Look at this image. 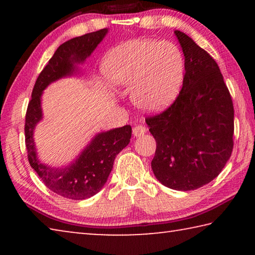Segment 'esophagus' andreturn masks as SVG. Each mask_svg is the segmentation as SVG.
Returning a JSON list of instances; mask_svg holds the SVG:
<instances>
[{
	"label": "esophagus",
	"instance_id": "esophagus-1",
	"mask_svg": "<svg viewBox=\"0 0 255 255\" xmlns=\"http://www.w3.org/2000/svg\"><path fill=\"white\" fill-rule=\"evenodd\" d=\"M146 131H147V129H146V127L143 126V125H138V126H135L132 128V133L135 137H140L141 135H144Z\"/></svg>",
	"mask_w": 255,
	"mask_h": 255
}]
</instances>
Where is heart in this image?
I'll return each mask as SVG.
<instances>
[{
  "label": "heart",
  "mask_w": 255,
  "mask_h": 255,
  "mask_svg": "<svg viewBox=\"0 0 255 255\" xmlns=\"http://www.w3.org/2000/svg\"><path fill=\"white\" fill-rule=\"evenodd\" d=\"M103 70L110 83L131 90L137 108L157 112L171 105L182 84L181 51L167 41L131 40L107 54Z\"/></svg>",
  "instance_id": "b5f03b06"
}]
</instances>
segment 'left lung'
Wrapping results in <instances>:
<instances>
[{
	"label": "left lung",
	"instance_id": "8db88e82",
	"mask_svg": "<svg viewBox=\"0 0 255 255\" xmlns=\"http://www.w3.org/2000/svg\"><path fill=\"white\" fill-rule=\"evenodd\" d=\"M184 55L182 89L166 110L147 117L156 140L152 170L165 187L190 191L217 178L234 146V107L215 59L175 30Z\"/></svg>",
	"mask_w": 255,
	"mask_h": 255
}]
</instances>
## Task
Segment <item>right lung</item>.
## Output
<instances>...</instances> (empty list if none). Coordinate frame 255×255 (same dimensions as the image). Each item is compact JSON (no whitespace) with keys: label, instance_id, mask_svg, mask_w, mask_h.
<instances>
[{"label":"right lung","instance_id":"add662e5","mask_svg":"<svg viewBox=\"0 0 255 255\" xmlns=\"http://www.w3.org/2000/svg\"><path fill=\"white\" fill-rule=\"evenodd\" d=\"M107 32L108 29H101L60 45L38 76L25 114L24 136L30 165L47 188L73 200H83L100 191L107 182L116 156L130 141L131 127L126 125L98 133L71 165L62 169L48 166L38 159L33 130L42 118V91L51 82L74 74L76 64L83 63L92 54Z\"/></svg>","mask_w":255,"mask_h":255}]
</instances>
